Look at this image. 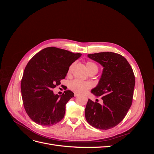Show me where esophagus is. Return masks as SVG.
I'll return each instance as SVG.
<instances>
[{"label": "esophagus", "instance_id": "esophagus-1", "mask_svg": "<svg viewBox=\"0 0 154 154\" xmlns=\"http://www.w3.org/2000/svg\"><path fill=\"white\" fill-rule=\"evenodd\" d=\"M79 96V94H78V93H76V92L74 93V96Z\"/></svg>", "mask_w": 154, "mask_h": 154}]
</instances>
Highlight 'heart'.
<instances>
[{
	"label": "heart",
	"instance_id": "heart-1",
	"mask_svg": "<svg viewBox=\"0 0 154 154\" xmlns=\"http://www.w3.org/2000/svg\"><path fill=\"white\" fill-rule=\"evenodd\" d=\"M87 69L89 73L92 72H97L98 71V67L97 65L92 62H88L86 63ZM72 66L69 67L68 70V72L69 73L71 71ZM91 87V85L89 83L81 81L78 79H75L69 83V88L71 90L75 91L78 93H83L85 92L87 89Z\"/></svg>",
	"mask_w": 154,
	"mask_h": 154
}]
</instances>
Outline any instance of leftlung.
Returning <instances> with one entry per match:
<instances>
[{
	"label": "left lung",
	"mask_w": 154,
	"mask_h": 154,
	"mask_svg": "<svg viewBox=\"0 0 154 154\" xmlns=\"http://www.w3.org/2000/svg\"><path fill=\"white\" fill-rule=\"evenodd\" d=\"M87 57L103 67L98 84L91 90L101 96V105L88 99L85 110L87 122L93 127L108 130L118 125L132 105L135 76L130 65L119 54L103 52Z\"/></svg>",
	"instance_id": "left-lung-1"
}]
</instances>
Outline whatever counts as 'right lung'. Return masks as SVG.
I'll return each instance as SVG.
<instances>
[{"label": "right lung", "mask_w": 154, "mask_h": 154, "mask_svg": "<svg viewBox=\"0 0 154 154\" xmlns=\"http://www.w3.org/2000/svg\"><path fill=\"white\" fill-rule=\"evenodd\" d=\"M82 56L69 51L49 47L40 51L27 64L21 81L23 104L36 123L51 126L61 121L66 105L74 93L65 91L61 96L53 89L66 76L69 67Z\"/></svg>", "instance_id": "1"}]
</instances>
